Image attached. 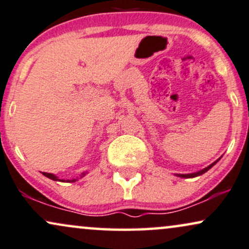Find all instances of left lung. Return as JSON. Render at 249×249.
I'll use <instances>...</instances> for the list:
<instances>
[{
  "label": "left lung",
  "mask_w": 249,
  "mask_h": 249,
  "mask_svg": "<svg viewBox=\"0 0 249 249\" xmlns=\"http://www.w3.org/2000/svg\"><path fill=\"white\" fill-rule=\"evenodd\" d=\"M217 161H218V160H217ZM217 161L213 162V164H210L209 166H207V168H204L203 170H201V171H199V172H195V174H190V175H178V176H179V177H181V178H193V177H197V176L202 175V174H204V172L208 171V170H209L210 168H213V166L215 165L216 163H217Z\"/></svg>",
  "instance_id": "left-lung-1"
}]
</instances>
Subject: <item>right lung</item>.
Wrapping results in <instances>:
<instances>
[{
	"label": "right lung",
	"mask_w": 249,
	"mask_h": 249,
	"mask_svg": "<svg viewBox=\"0 0 249 249\" xmlns=\"http://www.w3.org/2000/svg\"><path fill=\"white\" fill-rule=\"evenodd\" d=\"M42 174H43V176H46V177H48L49 179H53V180H56V181L59 180V179H58L57 177H56L55 175H53V174H47V172H42ZM85 175H86V172H84V174H81V177H84ZM75 180H77V179H72V180H69V179H68L67 181H69V182H74ZM59 181H62V180H59ZM64 181H65V180H64Z\"/></svg>",
	"instance_id": "obj_1"
}]
</instances>
